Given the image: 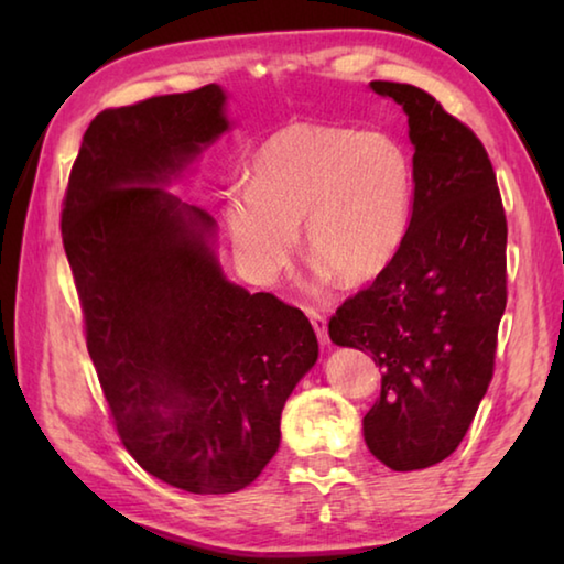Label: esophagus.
Instances as JSON below:
<instances>
[{
    "mask_svg": "<svg viewBox=\"0 0 564 564\" xmlns=\"http://www.w3.org/2000/svg\"><path fill=\"white\" fill-rule=\"evenodd\" d=\"M308 318H311V326H313V330H316V336H318V340L323 343V346H328V321H326V316H321L318 311H308Z\"/></svg>",
    "mask_w": 564,
    "mask_h": 564,
    "instance_id": "1",
    "label": "esophagus"
}]
</instances>
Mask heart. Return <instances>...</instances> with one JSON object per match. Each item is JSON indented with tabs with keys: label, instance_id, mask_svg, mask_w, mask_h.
I'll use <instances>...</instances> for the list:
<instances>
[{
	"label": "heart",
	"instance_id": "1",
	"mask_svg": "<svg viewBox=\"0 0 564 564\" xmlns=\"http://www.w3.org/2000/svg\"><path fill=\"white\" fill-rule=\"evenodd\" d=\"M413 206V161L380 131L295 121L271 133L228 191L224 226L256 279L289 265L295 226L316 265L366 283L393 261Z\"/></svg>",
	"mask_w": 564,
	"mask_h": 564
}]
</instances>
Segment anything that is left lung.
<instances>
[{"label": "left lung", "mask_w": 564, "mask_h": 564, "mask_svg": "<svg viewBox=\"0 0 564 564\" xmlns=\"http://www.w3.org/2000/svg\"><path fill=\"white\" fill-rule=\"evenodd\" d=\"M370 89L408 113L413 214L393 261L340 305L328 336L383 370L362 435L380 463L408 473L455 453L488 393L508 303V221L488 151L465 123L410 84Z\"/></svg>", "instance_id": "1"}]
</instances>
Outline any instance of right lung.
Instances as JSON below:
<instances>
[{
    "mask_svg": "<svg viewBox=\"0 0 564 564\" xmlns=\"http://www.w3.org/2000/svg\"><path fill=\"white\" fill-rule=\"evenodd\" d=\"M231 129L208 84L101 111L84 133L62 238L87 348L121 443L178 490L251 485L281 410L316 366L308 318L226 279L216 221L166 191Z\"/></svg>",
    "mask_w": 564,
    "mask_h": 564,
    "instance_id": "add662e5",
    "label": "right lung"
}]
</instances>
